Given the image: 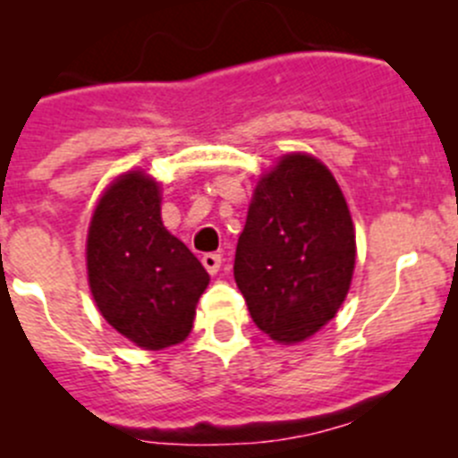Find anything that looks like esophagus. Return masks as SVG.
<instances>
[{"label":"esophagus","mask_w":458,"mask_h":458,"mask_svg":"<svg viewBox=\"0 0 458 458\" xmlns=\"http://www.w3.org/2000/svg\"><path fill=\"white\" fill-rule=\"evenodd\" d=\"M201 263H204V267H207L208 275H217V270H220V266H222V257L220 254H216V251H208V254H204V257H201Z\"/></svg>","instance_id":"obj_1"}]
</instances>
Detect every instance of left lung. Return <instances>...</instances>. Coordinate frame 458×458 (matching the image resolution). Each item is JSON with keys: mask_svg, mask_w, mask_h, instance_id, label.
<instances>
[{"mask_svg": "<svg viewBox=\"0 0 458 458\" xmlns=\"http://www.w3.org/2000/svg\"><path fill=\"white\" fill-rule=\"evenodd\" d=\"M356 261L354 225L334 174L288 154L257 183L238 238L233 276L251 320L300 343L335 316Z\"/></svg>", "mask_w": 458, "mask_h": 458, "instance_id": "left-lung-1", "label": "left lung"}]
</instances>
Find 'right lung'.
Instances as JSON below:
<instances>
[{
  "label": "right lung",
  "mask_w": 458,
  "mask_h": 458,
  "mask_svg": "<svg viewBox=\"0 0 458 458\" xmlns=\"http://www.w3.org/2000/svg\"><path fill=\"white\" fill-rule=\"evenodd\" d=\"M88 281L108 325L145 350L191 334L208 272L161 222L158 186L129 172L102 195L88 232Z\"/></svg>",
  "instance_id": "right-lung-1"
}]
</instances>
